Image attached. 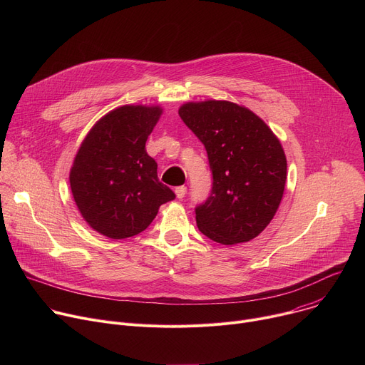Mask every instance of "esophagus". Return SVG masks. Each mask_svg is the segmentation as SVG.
<instances>
[{
	"instance_id": "obj_1",
	"label": "esophagus",
	"mask_w": 365,
	"mask_h": 365,
	"mask_svg": "<svg viewBox=\"0 0 365 365\" xmlns=\"http://www.w3.org/2000/svg\"><path fill=\"white\" fill-rule=\"evenodd\" d=\"M175 193H176V196H178L179 199H183L185 195H186V186H179V187H176V189H175Z\"/></svg>"
}]
</instances>
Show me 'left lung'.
<instances>
[{
    "label": "left lung",
    "instance_id": "8db88e82",
    "mask_svg": "<svg viewBox=\"0 0 365 365\" xmlns=\"http://www.w3.org/2000/svg\"><path fill=\"white\" fill-rule=\"evenodd\" d=\"M179 115L205 145L212 170L211 195L195 210L199 231L224 245L255 238L284 192L287 162L279 138L258 115L230 101L187 102Z\"/></svg>",
    "mask_w": 365,
    "mask_h": 365
}]
</instances>
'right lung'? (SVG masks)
Segmentation results:
<instances>
[{
	"label": "right lung",
	"instance_id": "1",
	"mask_svg": "<svg viewBox=\"0 0 365 365\" xmlns=\"http://www.w3.org/2000/svg\"><path fill=\"white\" fill-rule=\"evenodd\" d=\"M162 113L160 107H118L96 121L82 141L69 182L82 218L96 232L113 240L137 235L160 205L175 199L145 151Z\"/></svg>",
	"mask_w": 365,
	"mask_h": 365
}]
</instances>
